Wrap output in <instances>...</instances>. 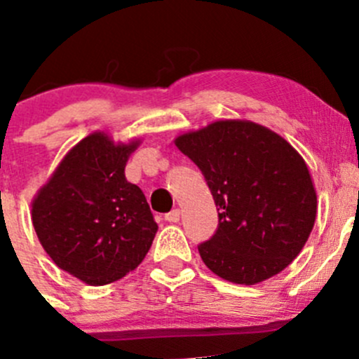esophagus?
Segmentation results:
<instances>
[{
	"mask_svg": "<svg viewBox=\"0 0 359 359\" xmlns=\"http://www.w3.org/2000/svg\"><path fill=\"white\" fill-rule=\"evenodd\" d=\"M179 219H180V210H179V208H175V210L168 212V214L165 215V221L166 222H179Z\"/></svg>",
	"mask_w": 359,
	"mask_h": 359,
	"instance_id": "34e87169",
	"label": "esophagus"
}]
</instances>
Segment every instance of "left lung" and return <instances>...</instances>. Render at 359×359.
<instances>
[{
	"instance_id": "1",
	"label": "left lung",
	"mask_w": 359,
	"mask_h": 359,
	"mask_svg": "<svg viewBox=\"0 0 359 359\" xmlns=\"http://www.w3.org/2000/svg\"><path fill=\"white\" fill-rule=\"evenodd\" d=\"M173 142L201 170L217 207V231L198 247L203 263L243 286L283 272L318 214L314 182L297 149L243 119L215 121Z\"/></svg>"
}]
</instances>
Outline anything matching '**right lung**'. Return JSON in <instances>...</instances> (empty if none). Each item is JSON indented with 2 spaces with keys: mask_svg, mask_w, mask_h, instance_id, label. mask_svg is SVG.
I'll return each instance as SVG.
<instances>
[{
  "mask_svg": "<svg viewBox=\"0 0 359 359\" xmlns=\"http://www.w3.org/2000/svg\"><path fill=\"white\" fill-rule=\"evenodd\" d=\"M140 138L114 142L95 131L73 145L31 201V221L45 252L89 286L123 279L144 261L154 222L124 168Z\"/></svg>",
  "mask_w": 359,
  "mask_h": 359,
  "instance_id": "right-lung-1",
  "label": "right lung"
}]
</instances>
